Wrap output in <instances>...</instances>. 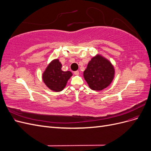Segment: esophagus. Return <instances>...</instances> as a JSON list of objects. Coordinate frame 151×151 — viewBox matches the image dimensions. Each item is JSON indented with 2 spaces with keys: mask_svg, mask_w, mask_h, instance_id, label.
<instances>
[{
  "mask_svg": "<svg viewBox=\"0 0 151 151\" xmlns=\"http://www.w3.org/2000/svg\"><path fill=\"white\" fill-rule=\"evenodd\" d=\"M74 74L75 75H79V72L78 70L74 71Z\"/></svg>",
  "mask_w": 151,
  "mask_h": 151,
  "instance_id": "34e87169",
  "label": "esophagus"
}]
</instances>
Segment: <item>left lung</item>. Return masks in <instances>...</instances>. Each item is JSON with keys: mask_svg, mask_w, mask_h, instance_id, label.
Returning <instances> with one entry per match:
<instances>
[{"mask_svg": "<svg viewBox=\"0 0 151 151\" xmlns=\"http://www.w3.org/2000/svg\"><path fill=\"white\" fill-rule=\"evenodd\" d=\"M114 74L115 69L111 63L98 55L88 63L84 77L91 89L100 91L110 84Z\"/></svg>", "mask_w": 151, "mask_h": 151, "instance_id": "obj_1", "label": "left lung"}]
</instances>
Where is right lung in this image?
I'll list each match as a JSON object with an SVG mask.
<instances>
[{
	"instance_id": "right-lung-1",
	"label": "right lung",
	"mask_w": 151,
	"mask_h": 151,
	"mask_svg": "<svg viewBox=\"0 0 151 151\" xmlns=\"http://www.w3.org/2000/svg\"><path fill=\"white\" fill-rule=\"evenodd\" d=\"M72 74L70 71H63L62 64L58 59L53 60L43 74V80L48 88L54 91H61L65 88L67 81Z\"/></svg>"
}]
</instances>
